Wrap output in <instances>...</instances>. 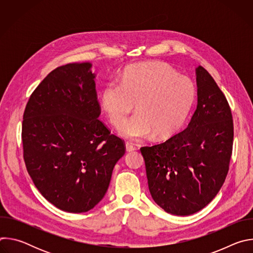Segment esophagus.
<instances>
[{
    "label": "esophagus",
    "instance_id": "obj_1",
    "mask_svg": "<svg viewBox=\"0 0 253 253\" xmlns=\"http://www.w3.org/2000/svg\"><path fill=\"white\" fill-rule=\"evenodd\" d=\"M125 146H126V151H127V152H132V151H134V150L136 149L135 146L133 145L132 143H130V142H126Z\"/></svg>",
    "mask_w": 253,
    "mask_h": 253
}]
</instances>
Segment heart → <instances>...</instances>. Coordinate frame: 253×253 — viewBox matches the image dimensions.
<instances>
[{
	"label": "heart",
	"instance_id": "obj_1",
	"mask_svg": "<svg viewBox=\"0 0 253 253\" xmlns=\"http://www.w3.org/2000/svg\"><path fill=\"white\" fill-rule=\"evenodd\" d=\"M196 89L187 77L178 75L168 64L148 62L129 67L121 83L111 81L101 91L100 101L110 122L118 126L136 103L138 112L118 128L129 139L147 138L155 133L164 138L186 121L194 104Z\"/></svg>",
	"mask_w": 253,
	"mask_h": 253
}]
</instances>
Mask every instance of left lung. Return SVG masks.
Masks as SVG:
<instances>
[{"label":"left lung","mask_w":253,"mask_h":253,"mask_svg":"<svg viewBox=\"0 0 253 253\" xmlns=\"http://www.w3.org/2000/svg\"><path fill=\"white\" fill-rule=\"evenodd\" d=\"M197 107L187 128L163 143L141 147L153 200L167 213L190 215L223 185L233 145L229 104L208 72L196 68Z\"/></svg>","instance_id":"1"}]
</instances>
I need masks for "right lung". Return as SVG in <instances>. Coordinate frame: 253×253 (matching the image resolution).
<instances>
[{
  "instance_id": "add662e5",
  "label": "right lung",
  "mask_w": 253,
  "mask_h": 253,
  "mask_svg": "<svg viewBox=\"0 0 253 253\" xmlns=\"http://www.w3.org/2000/svg\"><path fill=\"white\" fill-rule=\"evenodd\" d=\"M92 64L53 70L30 96L23 116L24 160L35 186L59 209L81 213L107 192L125 154L124 140L98 119Z\"/></svg>"
}]
</instances>
